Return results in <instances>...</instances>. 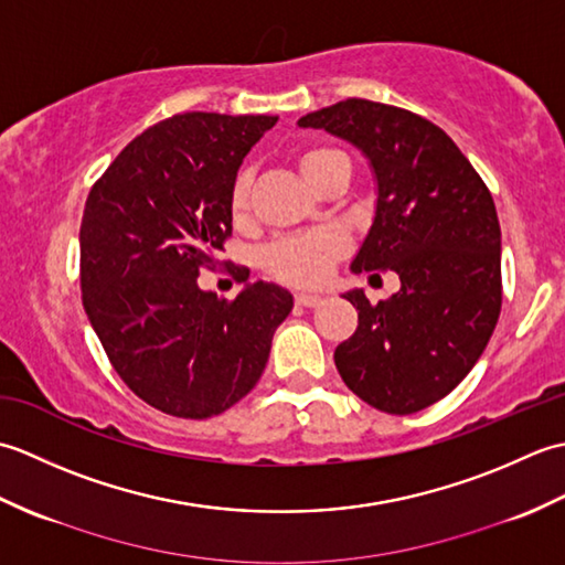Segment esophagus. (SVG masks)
I'll use <instances>...</instances> for the list:
<instances>
[{
    "label": "esophagus",
    "mask_w": 565,
    "mask_h": 565,
    "mask_svg": "<svg viewBox=\"0 0 565 565\" xmlns=\"http://www.w3.org/2000/svg\"><path fill=\"white\" fill-rule=\"evenodd\" d=\"M296 303L303 308H316L322 303V296L318 294H296Z\"/></svg>",
    "instance_id": "esophagus-1"
}]
</instances>
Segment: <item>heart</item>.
Segmentation results:
<instances>
[{
    "label": "heart",
    "instance_id": "obj_1",
    "mask_svg": "<svg viewBox=\"0 0 565 565\" xmlns=\"http://www.w3.org/2000/svg\"><path fill=\"white\" fill-rule=\"evenodd\" d=\"M296 164L306 182L316 191L330 177L350 172V160L338 148L308 146L296 154ZM231 215L235 223L247 221L249 215V177L239 174L231 189ZM347 252V237L338 231H313L303 235L281 237L264 252V271L271 279L308 289L328 279L330 269Z\"/></svg>",
    "mask_w": 565,
    "mask_h": 565
}]
</instances>
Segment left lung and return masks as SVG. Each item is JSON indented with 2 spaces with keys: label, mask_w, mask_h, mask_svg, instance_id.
Instances as JSON below:
<instances>
[{
  "label": "left lung",
  "mask_w": 565,
  "mask_h": 565,
  "mask_svg": "<svg viewBox=\"0 0 565 565\" xmlns=\"http://www.w3.org/2000/svg\"><path fill=\"white\" fill-rule=\"evenodd\" d=\"M362 150L376 174L374 225L352 271H395L401 291L369 303L344 298L359 326L334 350L347 388L381 413L411 415L466 379L502 306L500 223L486 182L427 118L398 106L344 99L298 121Z\"/></svg>",
  "instance_id": "8db88e82"
}]
</instances>
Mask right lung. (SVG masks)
<instances>
[{"instance_id": "add662e5", "label": "right lung", "mask_w": 565, "mask_h": 565, "mask_svg": "<svg viewBox=\"0 0 565 565\" xmlns=\"http://www.w3.org/2000/svg\"><path fill=\"white\" fill-rule=\"evenodd\" d=\"M274 124L206 111L164 118L128 142L84 203V310L116 374L167 415L206 419L245 398L294 308L276 284H247L227 301L196 281L221 264L237 167Z\"/></svg>"}]
</instances>
